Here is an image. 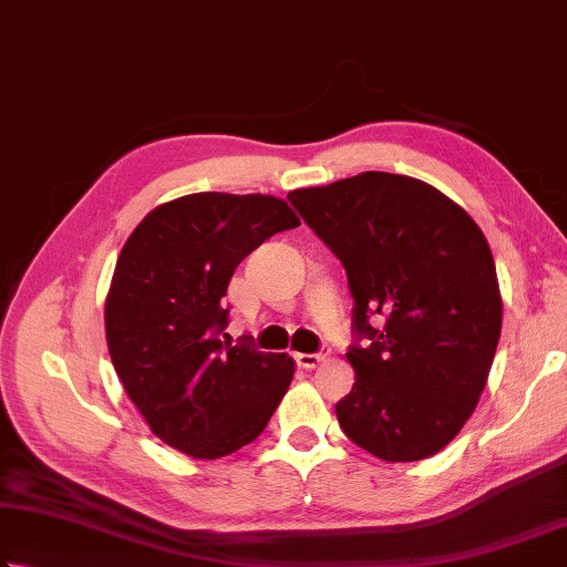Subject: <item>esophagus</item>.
Listing matches in <instances>:
<instances>
[{"instance_id": "1", "label": "esophagus", "mask_w": 567, "mask_h": 567, "mask_svg": "<svg viewBox=\"0 0 567 567\" xmlns=\"http://www.w3.org/2000/svg\"><path fill=\"white\" fill-rule=\"evenodd\" d=\"M295 361H297L299 369L312 371V369H319V365L327 361V351L324 353H297Z\"/></svg>"}]
</instances>
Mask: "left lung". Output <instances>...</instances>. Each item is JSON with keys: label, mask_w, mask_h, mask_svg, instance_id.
I'll list each match as a JSON object with an SVG mask.
<instances>
[{"label": "left lung", "mask_w": 567, "mask_h": 567, "mask_svg": "<svg viewBox=\"0 0 567 567\" xmlns=\"http://www.w3.org/2000/svg\"><path fill=\"white\" fill-rule=\"evenodd\" d=\"M287 198L347 268L353 329L369 339L347 353L357 383L337 403L341 430L385 462L432 457L472 417L502 337L482 228L403 174L363 172Z\"/></svg>", "instance_id": "left-lung-1"}]
</instances>
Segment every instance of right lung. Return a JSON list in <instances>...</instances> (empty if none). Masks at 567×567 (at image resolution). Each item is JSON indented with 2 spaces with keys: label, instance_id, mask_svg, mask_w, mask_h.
<instances>
[{
  "label": "right lung",
  "instance_id": "add662e5",
  "mask_svg": "<svg viewBox=\"0 0 567 567\" xmlns=\"http://www.w3.org/2000/svg\"><path fill=\"white\" fill-rule=\"evenodd\" d=\"M295 210L265 194H188L132 230L105 299V337L125 393L166 445L218 460L260 435L292 383L287 353L220 339L238 262Z\"/></svg>",
  "mask_w": 567,
  "mask_h": 567
}]
</instances>
